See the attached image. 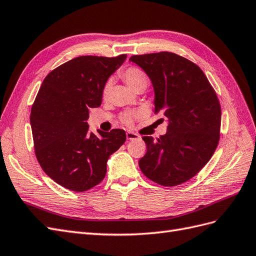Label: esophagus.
<instances>
[{
  "label": "esophagus",
  "instance_id": "esophagus-1",
  "mask_svg": "<svg viewBox=\"0 0 256 256\" xmlns=\"http://www.w3.org/2000/svg\"><path fill=\"white\" fill-rule=\"evenodd\" d=\"M126 136H127V140L129 141H134V140H140L141 136L134 134V132H131V131H128V132L126 134Z\"/></svg>",
  "mask_w": 256,
  "mask_h": 256
}]
</instances>
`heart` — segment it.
Segmentation results:
<instances>
[{
	"mask_svg": "<svg viewBox=\"0 0 256 256\" xmlns=\"http://www.w3.org/2000/svg\"><path fill=\"white\" fill-rule=\"evenodd\" d=\"M122 76L134 90L140 88H146L147 84H148V76H147V74L142 70L141 68H138V67H129V68L125 69V70L122 72ZM111 84H112L111 80L106 82L104 86V90H102L104 97H106L108 95H109V92L111 90ZM134 118V114L129 112V113L124 114L122 122L130 125V124H132Z\"/></svg>",
	"mask_w": 256,
	"mask_h": 256,
	"instance_id": "1",
	"label": "heart"
}]
</instances>
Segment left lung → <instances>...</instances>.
Segmentation results:
<instances>
[{
    "instance_id": "left-lung-1",
    "label": "left lung",
    "mask_w": 256,
    "mask_h": 256,
    "mask_svg": "<svg viewBox=\"0 0 256 256\" xmlns=\"http://www.w3.org/2000/svg\"><path fill=\"white\" fill-rule=\"evenodd\" d=\"M150 76L154 113L168 122L166 134L143 136L147 152L138 161L150 180L174 187L196 176L210 160L220 138L221 106L212 86L196 64L172 52L129 58Z\"/></svg>"
}]
</instances>
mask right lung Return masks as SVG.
<instances>
[{
    "label": "right lung",
    "instance_id": "1",
    "mask_svg": "<svg viewBox=\"0 0 256 256\" xmlns=\"http://www.w3.org/2000/svg\"><path fill=\"white\" fill-rule=\"evenodd\" d=\"M84 56L46 76L30 110L36 158L44 172L62 187L83 192L106 173V161L126 141L122 129L90 132L88 109L102 104L109 76L126 60Z\"/></svg>",
    "mask_w": 256,
    "mask_h": 256
}]
</instances>
